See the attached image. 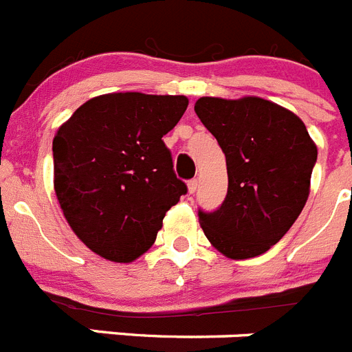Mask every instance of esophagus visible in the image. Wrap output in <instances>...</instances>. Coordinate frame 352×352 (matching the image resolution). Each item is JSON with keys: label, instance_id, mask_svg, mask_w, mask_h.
Listing matches in <instances>:
<instances>
[{"label": "esophagus", "instance_id": "esophagus-1", "mask_svg": "<svg viewBox=\"0 0 352 352\" xmlns=\"http://www.w3.org/2000/svg\"><path fill=\"white\" fill-rule=\"evenodd\" d=\"M186 188H188V194H195L197 192V179H190L188 182V185H186Z\"/></svg>", "mask_w": 352, "mask_h": 352}]
</instances>
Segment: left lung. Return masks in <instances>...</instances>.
<instances>
[{"instance_id": "left-lung-1", "label": "left lung", "mask_w": 352, "mask_h": 352, "mask_svg": "<svg viewBox=\"0 0 352 352\" xmlns=\"http://www.w3.org/2000/svg\"><path fill=\"white\" fill-rule=\"evenodd\" d=\"M194 111L219 141L229 178L223 204L199 211V223L229 259L261 256L280 241L309 199L316 142L292 111L259 96H201Z\"/></svg>"}]
</instances>
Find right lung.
Listing matches in <instances>:
<instances>
[{"instance_id":"add662e5","label":"right lung","mask_w":352,"mask_h":352,"mask_svg":"<svg viewBox=\"0 0 352 352\" xmlns=\"http://www.w3.org/2000/svg\"><path fill=\"white\" fill-rule=\"evenodd\" d=\"M186 107L185 95L107 93L84 102L58 129L56 197L96 256L113 263L141 257L186 192L162 141Z\"/></svg>"}]
</instances>
